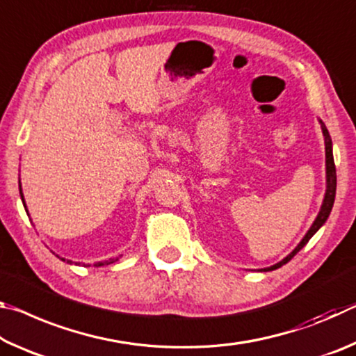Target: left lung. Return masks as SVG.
<instances>
[{
	"label": "left lung",
	"instance_id": "left-lung-1",
	"mask_svg": "<svg viewBox=\"0 0 356 356\" xmlns=\"http://www.w3.org/2000/svg\"><path fill=\"white\" fill-rule=\"evenodd\" d=\"M321 127H322V131H323V136H325V155H327V193H325V200H323V204H322V209L321 212H318L316 221L312 222L311 229L308 231V234L303 237V240L298 243L297 248H295L291 254H289L287 257L282 259L281 262L275 264L273 267H268L265 268L267 272H270V270H276L282 267V265L287 264L291 259L297 254V252L303 248V246L309 242V238L314 236V234L321 229V226H323V222L327 221L328 215L331 212V209H333V204H334V196H336V166H334V159H333V150H331V138H330V134L327 127H325V124L321 120Z\"/></svg>",
	"mask_w": 356,
	"mask_h": 356
}]
</instances>
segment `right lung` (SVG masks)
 <instances>
[{"label": "right lung", "mask_w": 356, "mask_h": 356, "mask_svg": "<svg viewBox=\"0 0 356 356\" xmlns=\"http://www.w3.org/2000/svg\"><path fill=\"white\" fill-rule=\"evenodd\" d=\"M20 196H22V201H23V202H25V200H23V193H22V188H20ZM25 207H26V206H25ZM63 261H64V259H63ZM67 262H70V261H67ZM110 262H114V261H113V259H111V261H110ZM110 262H106V264H110ZM97 265H102V264L99 262Z\"/></svg>", "instance_id": "add662e5"}]
</instances>
